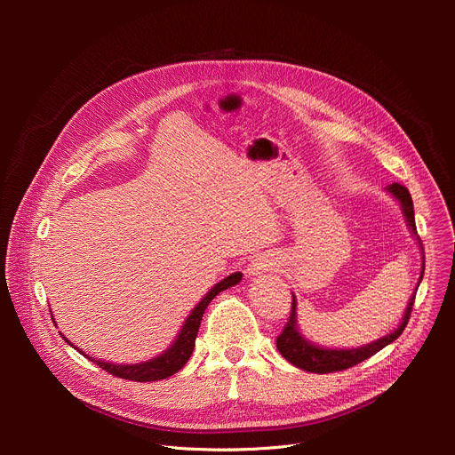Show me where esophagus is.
Returning <instances> with one entry per match:
<instances>
[{
    "label": "esophagus",
    "instance_id": "1",
    "mask_svg": "<svg viewBox=\"0 0 455 455\" xmlns=\"http://www.w3.org/2000/svg\"><path fill=\"white\" fill-rule=\"evenodd\" d=\"M271 261L264 259V258H258L254 259L251 267H249V275H259V273H266V271H271Z\"/></svg>",
    "mask_w": 455,
    "mask_h": 455
}]
</instances>
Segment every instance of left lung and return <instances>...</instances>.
Wrapping results in <instances>:
<instances>
[{"instance_id":"8db88e82","label":"left lung","mask_w":455,"mask_h":455,"mask_svg":"<svg viewBox=\"0 0 455 455\" xmlns=\"http://www.w3.org/2000/svg\"><path fill=\"white\" fill-rule=\"evenodd\" d=\"M387 189H389V194L393 197H396V201L400 203L410 230L413 232V235H417L415 210H413V201H411V196H410L408 188L395 182ZM417 240H419L420 251L424 254V247L420 243V237L419 235H417ZM422 275H424V261H422V273H420L419 283L422 280ZM419 283H417V288H415V293L411 295V299L408 302V307H405L400 326L396 330H393L391 333H387V336L379 338V339H376V341H372V343H369L365 347H360V348H323V347L314 345L312 341L304 339L302 333L297 328V299L293 295L291 314H290V319H288V323H285L282 333L276 338V348L290 363H293L295 367H299L302 371H307V372L326 374V372H336V371L350 369V367H354L357 363L365 362L367 357L374 355L376 352H379L381 348L387 347L389 343H393L400 336V333L405 328V324H408V321L411 317V309H413V304H415V295H417V290H419Z\"/></svg>"}]
</instances>
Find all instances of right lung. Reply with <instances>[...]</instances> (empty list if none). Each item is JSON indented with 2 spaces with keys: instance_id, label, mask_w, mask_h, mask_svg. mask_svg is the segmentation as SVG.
<instances>
[{
  "instance_id": "add662e5",
  "label": "right lung",
  "mask_w": 455,
  "mask_h": 455,
  "mask_svg": "<svg viewBox=\"0 0 455 455\" xmlns=\"http://www.w3.org/2000/svg\"><path fill=\"white\" fill-rule=\"evenodd\" d=\"M242 273H232L230 276L223 278L221 282H218L213 285V288L201 299V302L194 307V312H191L184 323V326L180 328V333L177 336L175 343L167 348L164 354H160L158 357H153V360L149 362H141V363H129V365H116V363H107V362H101V360H95V357H90L86 355L83 350H79L77 347L71 345L62 333V339L69 345L77 348L83 355H86L90 362L98 363L103 371L110 372L112 376H117V378H124V379H132V381H156V379H164V378H170L173 376L175 372H179L186 362L189 360L191 352H194V347H196V338H197V331H199V326H201V319H203V314L206 306L213 300L215 295H220L221 291L232 288V285H235L237 282L242 280Z\"/></svg>"
}]
</instances>
